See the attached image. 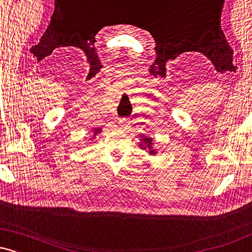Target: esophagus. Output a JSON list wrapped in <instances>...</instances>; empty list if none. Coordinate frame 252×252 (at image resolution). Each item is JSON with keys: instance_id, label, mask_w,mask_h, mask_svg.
Wrapping results in <instances>:
<instances>
[{"instance_id": "esophagus-1", "label": "esophagus", "mask_w": 252, "mask_h": 252, "mask_svg": "<svg viewBox=\"0 0 252 252\" xmlns=\"http://www.w3.org/2000/svg\"><path fill=\"white\" fill-rule=\"evenodd\" d=\"M120 126L122 129H128L129 128V126H130V121L129 120H126V118H121L120 120Z\"/></svg>"}]
</instances>
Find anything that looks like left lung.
<instances>
[{
    "label": "left lung",
    "instance_id": "1",
    "mask_svg": "<svg viewBox=\"0 0 252 252\" xmlns=\"http://www.w3.org/2000/svg\"><path fill=\"white\" fill-rule=\"evenodd\" d=\"M141 141H142V143H141V144H142V146H141V147H142L143 149L148 148L149 154H153V155L156 154L155 149L152 147V146H153V143H152L153 140H152V138H150V137H144V138H142V140H141Z\"/></svg>",
    "mask_w": 252,
    "mask_h": 252
}]
</instances>
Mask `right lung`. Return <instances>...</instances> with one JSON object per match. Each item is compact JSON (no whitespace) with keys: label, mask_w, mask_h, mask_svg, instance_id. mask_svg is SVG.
<instances>
[{"label":"right lung","mask_w":252,"mask_h":252,"mask_svg":"<svg viewBox=\"0 0 252 252\" xmlns=\"http://www.w3.org/2000/svg\"><path fill=\"white\" fill-rule=\"evenodd\" d=\"M100 130H102V129H94V135H96V134H97V132H99V131H100Z\"/></svg>","instance_id":"1"}]
</instances>
